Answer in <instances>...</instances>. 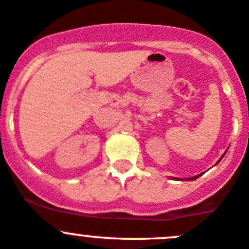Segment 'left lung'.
Returning a JSON list of instances; mask_svg holds the SVG:
<instances>
[{"mask_svg": "<svg viewBox=\"0 0 249 249\" xmlns=\"http://www.w3.org/2000/svg\"><path fill=\"white\" fill-rule=\"evenodd\" d=\"M224 156H225V153H224V155H222V157H224ZM222 157H221V159L219 160V161L216 162V163H219V162L221 161V160H222ZM200 176H201V174H199V176H195V177H192V178H187V179H188V180H195V179H196V178L200 177ZM173 179H177V178H173Z\"/></svg>", "mask_w": 249, "mask_h": 249, "instance_id": "obj_1", "label": "left lung"}]
</instances>
